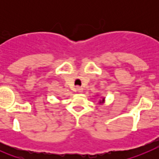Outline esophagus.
<instances>
[{"label": "esophagus", "instance_id": "obj_1", "mask_svg": "<svg viewBox=\"0 0 159 159\" xmlns=\"http://www.w3.org/2000/svg\"><path fill=\"white\" fill-rule=\"evenodd\" d=\"M83 88L82 87H76V91L78 92H83Z\"/></svg>", "mask_w": 159, "mask_h": 159}]
</instances>
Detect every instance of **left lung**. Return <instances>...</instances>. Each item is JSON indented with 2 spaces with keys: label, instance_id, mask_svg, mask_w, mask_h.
I'll list each match as a JSON object with an SVG mask.
<instances>
[{
  "label": "left lung",
  "instance_id": "1",
  "mask_svg": "<svg viewBox=\"0 0 159 159\" xmlns=\"http://www.w3.org/2000/svg\"><path fill=\"white\" fill-rule=\"evenodd\" d=\"M104 101H105V99H104V98H103V99H102V100L99 101V102H100V103H103V102H104Z\"/></svg>",
  "mask_w": 159,
  "mask_h": 159
}]
</instances>
